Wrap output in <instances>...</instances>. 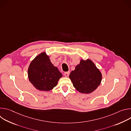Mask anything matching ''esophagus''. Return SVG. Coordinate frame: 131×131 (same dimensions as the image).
I'll return each instance as SVG.
<instances>
[{
	"instance_id": "1",
	"label": "esophagus",
	"mask_w": 131,
	"mask_h": 131,
	"mask_svg": "<svg viewBox=\"0 0 131 131\" xmlns=\"http://www.w3.org/2000/svg\"><path fill=\"white\" fill-rule=\"evenodd\" d=\"M69 73H70V72L69 71H67V72H64V76L66 77H68L69 75Z\"/></svg>"
}]
</instances>
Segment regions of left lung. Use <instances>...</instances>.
Instances as JSON below:
<instances>
[{"mask_svg": "<svg viewBox=\"0 0 131 131\" xmlns=\"http://www.w3.org/2000/svg\"><path fill=\"white\" fill-rule=\"evenodd\" d=\"M74 88L78 92L90 94L100 85L102 74L91 60L81 59L69 76Z\"/></svg>", "mask_w": 131, "mask_h": 131, "instance_id": "8db88e82", "label": "left lung"}]
</instances>
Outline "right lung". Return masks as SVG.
Segmentation results:
<instances>
[{
	"label": "right lung",
	"instance_id": "obj_1",
	"mask_svg": "<svg viewBox=\"0 0 131 131\" xmlns=\"http://www.w3.org/2000/svg\"><path fill=\"white\" fill-rule=\"evenodd\" d=\"M62 77V74L51 63L50 57L45 52L36 56L28 68L29 81L37 90L40 91L52 90Z\"/></svg>",
	"mask_w": 131,
	"mask_h": 131
}]
</instances>
